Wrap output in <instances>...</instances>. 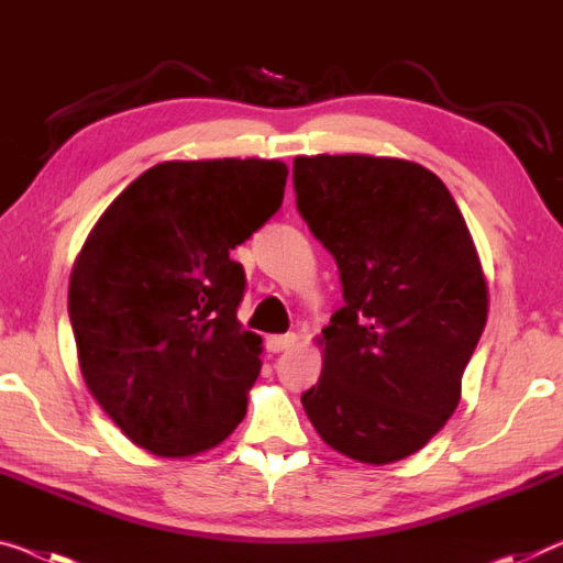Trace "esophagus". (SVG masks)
Here are the masks:
<instances>
[{"label": "esophagus", "mask_w": 563, "mask_h": 563, "mask_svg": "<svg viewBox=\"0 0 563 563\" xmlns=\"http://www.w3.org/2000/svg\"><path fill=\"white\" fill-rule=\"evenodd\" d=\"M296 341H298L296 333H280V335H271V339L265 341V346L271 354H280V351L296 346Z\"/></svg>", "instance_id": "1"}]
</instances>
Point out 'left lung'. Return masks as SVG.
Returning <instances> with one entry per match:
<instances>
[{
	"mask_svg": "<svg viewBox=\"0 0 563 563\" xmlns=\"http://www.w3.org/2000/svg\"><path fill=\"white\" fill-rule=\"evenodd\" d=\"M292 187L343 288L321 379L300 401L333 450L394 463L457 409L488 318L473 238L450 189L405 158L298 156Z\"/></svg>",
	"mask_w": 563,
	"mask_h": 563,
	"instance_id": "left-lung-1",
	"label": "left lung"
}]
</instances>
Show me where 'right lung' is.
<instances>
[{"label": "right lung", "instance_id": "1", "mask_svg": "<svg viewBox=\"0 0 563 563\" xmlns=\"http://www.w3.org/2000/svg\"><path fill=\"white\" fill-rule=\"evenodd\" d=\"M288 166L164 162L133 179L88 234L67 313L82 379L125 438L158 457L214 448L242 422L263 339L238 308L230 253L283 205Z\"/></svg>", "mask_w": 563, "mask_h": 563}]
</instances>
